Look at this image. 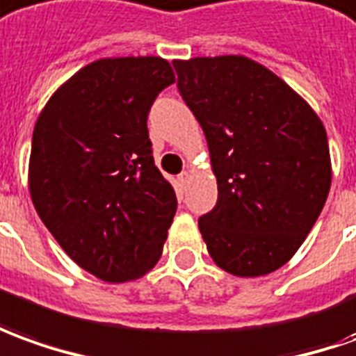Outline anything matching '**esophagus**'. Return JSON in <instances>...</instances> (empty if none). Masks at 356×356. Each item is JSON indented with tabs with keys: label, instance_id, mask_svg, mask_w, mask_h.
I'll return each mask as SVG.
<instances>
[{
	"label": "esophagus",
	"instance_id": "esophagus-1",
	"mask_svg": "<svg viewBox=\"0 0 356 356\" xmlns=\"http://www.w3.org/2000/svg\"><path fill=\"white\" fill-rule=\"evenodd\" d=\"M190 178H192V172H190V170H184V172H180V176H178V182L182 184V186H186V184L190 182Z\"/></svg>",
	"mask_w": 356,
	"mask_h": 356
}]
</instances>
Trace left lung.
Returning a JSON list of instances; mask_svg holds the SVG:
<instances>
[{"instance_id": "1", "label": "left lung", "mask_w": 356, "mask_h": 356, "mask_svg": "<svg viewBox=\"0 0 356 356\" xmlns=\"http://www.w3.org/2000/svg\"><path fill=\"white\" fill-rule=\"evenodd\" d=\"M172 65L219 186L217 205L200 217L209 256L232 275H267L295 256L327 200L325 127L285 81L244 56Z\"/></svg>"}]
</instances>
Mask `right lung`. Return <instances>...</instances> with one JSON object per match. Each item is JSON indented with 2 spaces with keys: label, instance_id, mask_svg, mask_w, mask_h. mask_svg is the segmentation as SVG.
Here are the masks:
<instances>
[{
  "label": "right lung",
  "instance_id": "1",
  "mask_svg": "<svg viewBox=\"0 0 356 356\" xmlns=\"http://www.w3.org/2000/svg\"><path fill=\"white\" fill-rule=\"evenodd\" d=\"M174 83L154 56L106 58L54 92L33 134L29 188L38 217L65 254L108 283L159 261L176 193L154 166L147 116Z\"/></svg>",
  "mask_w": 356,
  "mask_h": 356
}]
</instances>
